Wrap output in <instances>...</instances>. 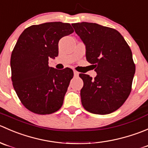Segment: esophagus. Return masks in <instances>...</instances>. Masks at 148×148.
<instances>
[{
    "label": "esophagus",
    "instance_id": "34e87169",
    "mask_svg": "<svg viewBox=\"0 0 148 148\" xmlns=\"http://www.w3.org/2000/svg\"><path fill=\"white\" fill-rule=\"evenodd\" d=\"M73 73H74L75 77H77V76H78V75H79V73L77 72V71H75V70H74L73 71Z\"/></svg>",
    "mask_w": 148,
    "mask_h": 148
}]
</instances>
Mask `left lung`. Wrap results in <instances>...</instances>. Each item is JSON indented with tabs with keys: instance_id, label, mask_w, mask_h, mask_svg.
<instances>
[{
	"instance_id": "left-lung-1",
	"label": "left lung",
	"mask_w": 148,
	"mask_h": 148,
	"mask_svg": "<svg viewBox=\"0 0 148 148\" xmlns=\"http://www.w3.org/2000/svg\"><path fill=\"white\" fill-rule=\"evenodd\" d=\"M86 45V59L95 66L94 79L79 75L83 81L81 103L88 112L108 114L123 105L132 90L135 65L131 49L116 29L95 23L72 24Z\"/></svg>"
}]
</instances>
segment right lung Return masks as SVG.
<instances>
[{"instance_id": "add662e5", "label": "right lung", "mask_w": 148, "mask_h": 148, "mask_svg": "<svg viewBox=\"0 0 148 148\" xmlns=\"http://www.w3.org/2000/svg\"><path fill=\"white\" fill-rule=\"evenodd\" d=\"M74 32L68 23L48 22L26 28L11 57V80L21 103L37 114H50L62 106L73 71L49 67L58 55V42Z\"/></svg>"}]
</instances>
